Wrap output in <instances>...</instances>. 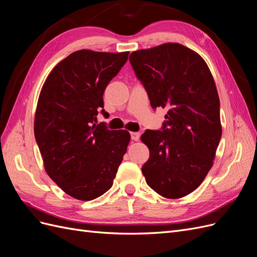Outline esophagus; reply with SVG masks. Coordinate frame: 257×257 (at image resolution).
Masks as SVG:
<instances>
[{"mask_svg": "<svg viewBox=\"0 0 257 257\" xmlns=\"http://www.w3.org/2000/svg\"><path fill=\"white\" fill-rule=\"evenodd\" d=\"M131 138L133 139V141L137 142V141H139V138H141V133H139V132H132Z\"/></svg>", "mask_w": 257, "mask_h": 257, "instance_id": "34e87169", "label": "esophagus"}]
</instances>
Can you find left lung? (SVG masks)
Instances as JSON below:
<instances>
[{
	"label": "left lung",
	"mask_w": 257,
	"mask_h": 257,
	"mask_svg": "<svg viewBox=\"0 0 257 257\" xmlns=\"http://www.w3.org/2000/svg\"><path fill=\"white\" fill-rule=\"evenodd\" d=\"M130 62L153 109H168L161 130L142 135L150 151L146 182L163 197H183L204 181L222 136L213 77L198 53L177 43L132 52Z\"/></svg>",
	"instance_id": "obj_1"
}]
</instances>
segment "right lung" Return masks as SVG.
Segmentation results:
<instances>
[{"label": "right lung", "mask_w": 257, "mask_h": 257, "mask_svg": "<svg viewBox=\"0 0 257 257\" xmlns=\"http://www.w3.org/2000/svg\"><path fill=\"white\" fill-rule=\"evenodd\" d=\"M128 52L78 50L62 60L38 98L34 135L48 176L69 196L92 200L112 181L130 143L127 131L95 124L103 94Z\"/></svg>", "instance_id": "1"}]
</instances>
